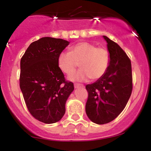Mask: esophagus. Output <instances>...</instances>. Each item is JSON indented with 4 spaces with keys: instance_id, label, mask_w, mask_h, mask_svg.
<instances>
[{
    "instance_id": "1",
    "label": "esophagus",
    "mask_w": 151,
    "mask_h": 151,
    "mask_svg": "<svg viewBox=\"0 0 151 151\" xmlns=\"http://www.w3.org/2000/svg\"><path fill=\"white\" fill-rule=\"evenodd\" d=\"M74 87H75V88H83V87H84V86L83 85V84H74Z\"/></svg>"
}]
</instances>
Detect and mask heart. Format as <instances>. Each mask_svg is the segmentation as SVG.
<instances>
[{"mask_svg":"<svg viewBox=\"0 0 151 151\" xmlns=\"http://www.w3.org/2000/svg\"><path fill=\"white\" fill-rule=\"evenodd\" d=\"M58 66L63 73H73L79 63L80 69L69 76L71 81H86L102 78L108 69L110 55L105 48L98 47L87 42H82L71 47L69 52H62L58 57Z\"/></svg>","mask_w":151,"mask_h":151,"instance_id":"obj_1","label":"heart"}]
</instances>
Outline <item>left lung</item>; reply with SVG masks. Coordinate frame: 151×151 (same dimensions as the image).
Wrapping results in <instances>:
<instances>
[{"label":"left lung","mask_w":151,"mask_h":151,"mask_svg":"<svg viewBox=\"0 0 151 151\" xmlns=\"http://www.w3.org/2000/svg\"><path fill=\"white\" fill-rule=\"evenodd\" d=\"M103 38L110 55L108 69L96 82L86 85L88 93L86 113L97 124L116 118L125 108L133 88L131 63L127 53L107 36Z\"/></svg>","instance_id":"1"}]
</instances>
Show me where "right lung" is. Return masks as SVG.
<instances>
[{"instance_id": "right-lung-1", "label": "right lung", "mask_w": 151, "mask_h": 151, "mask_svg": "<svg viewBox=\"0 0 151 151\" xmlns=\"http://www.w3.org/2000/svg\"><path fill=\"white\" fill-rule=\"evenodd\" d=\"M60 38L44 37L33 42L20 60V87L27 107L36 119L53 124L62 119L74 90L58 66V55L69 45Z\"/></svg>"}]
</instances>
